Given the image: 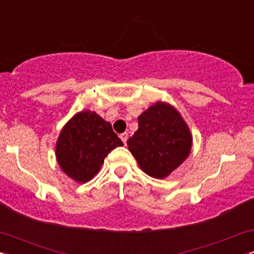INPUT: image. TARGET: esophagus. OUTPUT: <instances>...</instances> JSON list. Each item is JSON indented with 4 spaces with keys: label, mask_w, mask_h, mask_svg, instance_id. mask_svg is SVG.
Segmentation results:
<instances>
[{
    "label": "esophagus",
    "mask_w": 254,
    "mask_h": 254,
    "mask_svg": "<svg viewBox=\"0 0 254 254\" xmlns=\"http://www.w3.org/2000/svg\"><path fill=\"white\" fill-rule=\"evenodd\" d=\"M119 137H121V139H122V141H123V143H124V144H127V137H129V135H127V132H123V133H122V135L119 136Z\"/></svg>",
    "instance_id": "esophagus-1"
}]
</instances>
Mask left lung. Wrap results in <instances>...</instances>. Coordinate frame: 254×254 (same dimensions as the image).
Instances as JSON below:
<instances>
[{
	"label": "left lung",
	"mask_w": 254,
	"mask_h": 254,
	"mask_svg": "<svg viewBox=\"0 0 254 254\" xmlns=\"http://www.w3.org/2000/svg\"><path fill=\"white\" fill-rule=\"evenodd\" d=\"M138 130L127 139L141 170L165 179L190 155L192 133L176 107L156 101L138 116Z\"/></svg>",
	"instance_id": "8db88e82"
}]
</instances>
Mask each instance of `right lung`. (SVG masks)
Masks as SVG:
<instances>
[{
	"mask_svg": "<svg viewBox=\"0 0 254 254\" xmlns=\"http://www.w3.org/2000/svg\"><path fill=\"white\" fill-rule=\"evenodd\" d=\"M123 145L112 125L94 111H81L66 122L56 142L61 170L78 184H84L100 171L111 150Z\"/></svg>",
	"mask_w": 254,
	"mask_h": 254,
	"instance_id": "obj_1",
	"label": "right lung"
}]
</instances>
